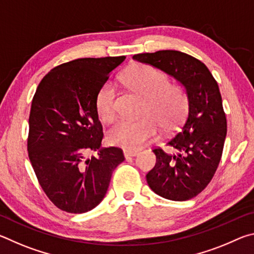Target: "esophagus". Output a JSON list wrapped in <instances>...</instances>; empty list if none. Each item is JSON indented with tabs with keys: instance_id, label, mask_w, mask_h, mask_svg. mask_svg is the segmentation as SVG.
<instances>
[{
	"instance_id": "esophagus-1",
	"label": "esophagus",
	"mask_w": 254,
	"mask_h": 254,
	"mask_svg": "<svg viewBox=\"0 0 254 254\" xmlns=\"http://www.w3.org/2000/svg\"><path fill=\"white\" fill-rule=\"evenodd\" d=\"M136 154H137L136 151H130V150H124V157H126V158L135 157Z\"/></svg>"
}]
</instances>
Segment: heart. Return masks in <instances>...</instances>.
<instances>
[{
	"instance_id": "b5f03b06",
	"label": "heart",
	"mask_w": 254,
	"mask_h": 254,
	"mask_svg": "<svg viewBox=\"0 0 254 254\" xmlns=\"http://www.w3.org/2000/svg\"><path fill=\"white\" fill-rule=\"evenodd\" d=\"M123 84L143 98L141 119L121 120L107 133L115 147L135 151L150 142L160 127L163 131L177 127L186 117L188 94L182 85L170 84L166 72L149 65H134L121 75ZM96 111L105 122L117 117V92L111 83L102 86L96 95Z\"/></svg>"
}]
</instances>
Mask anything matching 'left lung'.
<instances>
[{
    "mask_svg": "<svg viewBox=\"0 0 254 254\" xmlns=\"http://www.w3.org/2000/svg\"><path fill=\"white\" fill-rule=\"evenodd\" d=\"M133 59L159 68L186 88V120L167 141L177 152L154 148L156 166L145 177L149 187L163 198L188 200L204 190L222 158L227 124L217 81L200 60L177 50L137 54Z\"/></svg>",
    "mask_w": 254,
    "mask_h": 254,
    "instance_id": "obj_1",
    "label": "left lung"
}]
</instances>
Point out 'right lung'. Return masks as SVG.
Wrapping results in <instances>:
<instances>
[{
  "label": "right lung",
  "instance_id": "1",
  "mask_svg": "<svg viewBox=\"0 0 254 254\" xmlns=\"http://www.w3.org/2000/svg\"><path fill=\"white\" fill-rule=\"evenodd\" d=\"M126 57L79 58L47 74L29 117L28 154L42 190L64 212L81 214L104 198L122 149H101L97 92ZM98 151L87 159L86 153Z\"/></svg>",
  "mask_w": 254,
  "mask_h": 254
}]
</instances>
